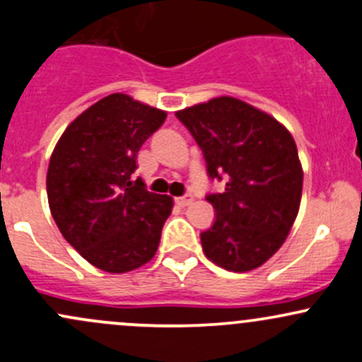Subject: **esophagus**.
Listing matches in <instances>:
<instances>
[{"label":"esophagus","mask_w":362,"mask_h":362,"mask_svg":"<svg viewBox=\"0 0 362 362\" xmlns=\"http://www.w3.org/2000/svg\"><path fill=\"white\" fill-rule=\"evenodd\" d=\"M175 203L178 204V206H189V204L192 203V196L191 194H185V196H180V197H177V199H175Z\"/></svg>","instance_id":"34e87169"}]
</instances>
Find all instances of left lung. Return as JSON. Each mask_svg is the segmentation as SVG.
I'll list each match as a JSON object with an SVG mask.
<instances>
[{"label":"left lung","mask_w":362,"mask_h":362,"mask_svg":"<svg viewBox=\"0 0 362 362\" xmlns=\"http://www.w3.org/2000/svg\"><path fill=\"white\" fill-rule=\"evenodd\" d=\"M201 147L211 180L215 222L201 232L208 260L232 272L260 267L281 248L298 215L303 171L291 133L267 112L218 97L177 112Z\"/></svg>","instance_id":"1"}]
</instances>
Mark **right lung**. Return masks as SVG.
Instances as JSON below:
<instances>
[{
    "instance_id": "add662e5",
    "label": "right lung",
    "mask_w": 362,
    "mask_h": 362,
    "mask_svg": "<svg viewBox=\"0 0 362 362\" xmlns=\"http://www.w3.org/2000/svg\"><path fill=\"white\" fill-rule=\"evenodd\" d=\"M166 112L112 93L79 114L52 152L48 204L66 241L105 272L123 274L156 255L170 196L132 180L136 154Z\"/></svg>"
}]
</instances>
